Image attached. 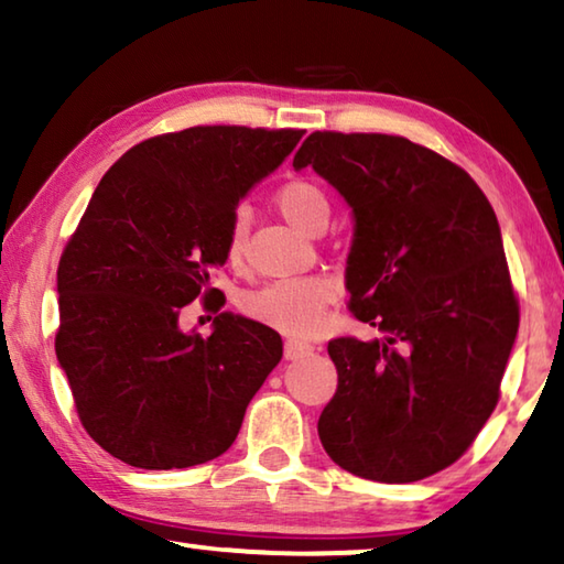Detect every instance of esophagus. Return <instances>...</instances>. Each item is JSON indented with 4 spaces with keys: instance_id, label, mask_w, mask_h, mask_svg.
<instances>
[{
    "instance_id": "1",
    "label": "esophagus",
    "mask_w": 564,
    "mask_h": 564,
    "mask_svg": "<svg viewBox=\"0 0 564 564\" xmlns=\"http://www.w3.org/2000/svg\"><path fill=\"white\" fill-rule=\"evenodd\" d=\"M311 352H313V346L303 340H285V346H283L285 360H299L303 356H311Z\"/></svg>"
}]
</instances>
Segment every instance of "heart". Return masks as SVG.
Returning <instances> with one entry per match:
<instances>
[{
  "mask_svg": "<svg viewBox=\"0 0 564 564\" xmlns=\"http://www.w3.org/2000/svg\"><path fill=\"white\" fill-rule=\"evenodd\" d=\"M275 206L289 224L299 231L311 234L321 224H328L330 204L326 191L313 184V181H291L279 194H275ZM248 234V212L238 208L228 226L226 253L228 261L238 263L243 256ZM336 301V285L321 275H308V279H291L269 283L265 289L251 293L243 303L246 313L256 321L265 323L289 336H311L316 333L326 316L328 305Z\"/></svg>",
  "mask_w": 564,
  "mask_h": 564,
  "instance_id": "1",
  "label": "heart"
}]
</instances>
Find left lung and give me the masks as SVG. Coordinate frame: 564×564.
<instances>
[{"label":"left lung","instance_id":"left-lung-1","mask_svg":"<svg viewBox=\"0 0 564 564\" xmlns=\"http://www.w3.org/2000/svg\"><path fill=\"white\" fill-rule=\"evenodd\" d=\"M308 166L350 206V311L383 333L328 343L321 443L366 480H423L482 431L518 338L498 216L460 166L403 137L316 131L293 156Z\"/></svg>","mask_w":564,"mask_h":564}]
</instances>
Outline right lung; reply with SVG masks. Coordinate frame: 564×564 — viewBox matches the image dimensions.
<instances>
[{"label":"right lung","instance_id":"add662e5","mask_svg":"<svg viewBox=\"0 0 564 564\" xmlns=\"http://www.w3.org/2000/svg\"><path fill=\"white\" fill-rule=\"evenodd\" d=\"M299 129L194 127L129 149L94 191L66 243L56 293V360L82 425L144 470L224 455L279 366L283 340L218 313L212 336L181 330V308L212 289L241 198L279 169ZM218 311L224 301H214Z\"/></svg>","mask_w":564,"mask_h":564}]
</instances>
